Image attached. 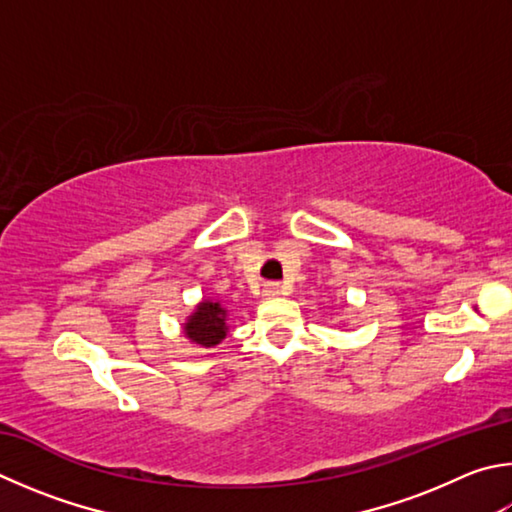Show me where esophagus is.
I'll use <instances>...</instances> for the list:
<instances>
[{
	"mask_svg": "<svg viewBox=\"0 0 512 512\" xmlns=\"http://www.w3.org/2000/svg\"><path fill=\"white\" fill-rule=\"evenodd\" d=\"M262 295L268 297V300H271V297L282 295V286L277 284V282H268V284H264V288H262Z\"/></svg>",
	"mask_w": 512,
	"mask_h": 512,
	"instance_id": "obj_1",
	"label": "esophagus"
}]
</instances>
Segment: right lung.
<instances>
[{
  "label": "right lung",
  "mask_w": 512,
  "mask_h": 512,
  "mask_svg": "<svg viewBox=\"0 0 512 512\" xmlns=\"http://www.w3.org/2000/svg\"><path fill=\"white\" fill-rule=\"evenodd\" d=\"M185 336L201 347H215L226 338V311L219 302H201L185 322Z\"/></svg>",
  "instance_id": "add662e5"
}]
</instances>
